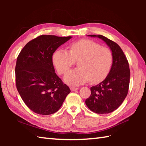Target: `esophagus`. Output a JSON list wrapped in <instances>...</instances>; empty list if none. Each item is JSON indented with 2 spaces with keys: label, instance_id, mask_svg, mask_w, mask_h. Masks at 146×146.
Segmentation results:
<instances>
[{
  "label": "esophagus",
  "instance_id": "1",
  "mask_svg": "<svg viewBox=\"0 0 146 146\" xmlns=\"http://www.w3.org/2000/svg\"><path fill=\"white\" fill-rule=\"evenodd\" d=\"M70 90H71V91H76V90H78V88H74V87H71V88H70Z\"/></svg>",
  "mask_w": 146,
  "mask_h": 146
}]
</instances>
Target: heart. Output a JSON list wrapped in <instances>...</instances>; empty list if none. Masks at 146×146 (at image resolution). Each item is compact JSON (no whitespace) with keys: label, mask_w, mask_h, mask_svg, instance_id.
Wrapping results in <instances>:
<instances>
[{"label":"heart","mask_w":146,"mask_h":146,"mask_svg":"<svg viewBox=\"0 0 146 146\" xmlns=\"http://www.w3.org/2000/svg\"><path fill=\"white\" fill-rule=\"evenodd\" d=\"M70 51L58 49L53 53L52 62L58 73L62 75L78 62L80 68L69 71L64 80L68 84L78 86L90 80L97 84L107 77L111 68L113 56L111 51L95 41L82 39L70 46Z\"/></svg>","instance_id":"b5f03b06"}]
</instances>
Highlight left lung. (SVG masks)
<instances>
[{"instance_id":"left-lung-1","label":"left lung","mask_w":146,"mask_h":146,"mask_svg":"<svg viewBox=\"0 0 146 146\" xmlns=\"http://www.w3.org/2000/svg\"><path fill=\"white\" fill-rule=\"evenodd\" d=\"M103 40L112 51L113 61L107 77L98 85L91 88L90 97L86 104L98 114L111 113L122 104L127 95L130 70L127 58L118 44L101 35H90Z\"/></svg>"}]
</instances>
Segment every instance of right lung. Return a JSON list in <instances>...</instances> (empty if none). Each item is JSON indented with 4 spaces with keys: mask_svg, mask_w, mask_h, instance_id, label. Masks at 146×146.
Wrapping results in <instances>:
<instances>
[{
    "mask_svg": "<svg viewBox=\"0 0 146 146\" xmlns=\"http://www.w3.org/2000/svg\"><path fill=\"white\" fill-rule=\"evenodd\" d=\"M71 36H38L21 51L15 66L16 86L22 99L33 112L53 114L71 92L55 72L53 53Z\"/></svg>",
    "mask_w": 146,
    "mask_h": 146,
    "instance_id": "1",
    "label": "right lung"
}]
</instances>
